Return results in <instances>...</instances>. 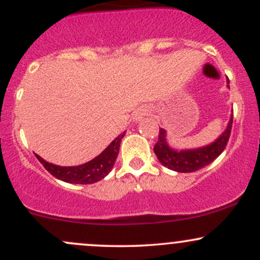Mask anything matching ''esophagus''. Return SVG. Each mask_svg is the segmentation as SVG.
Segmentation results:
<instances>
[{"mask_svg": "<svg viewBox=\"0 0 260 260\" xmlns=\"http://www.w3.org/2000/svg\"><path fill=\"white\" fill-rule=\"evenodd\" d=\"M145 115H147V111H145V110H143V109L137 110L136 113H134V120H136V121H139L140 118L144 117Z\"/></svg>", "mask_w": 260, "mask_h": 260, "instance_id": "esophagus-1", "label": "esophagus"}]
</instances>
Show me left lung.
Segmentation results:
<instances>
[{"label":"left lung","mask_w":260,"mask_h":260,"mask_svg":"<svg viewBox=\"0 0 260 260\" xmlns=\"http://www.w3.org/2000/svg\"><path fill=\"white\" fill-rule=\"evenodd\" d=\"M232 121L234 118L231 115L228 128L215 142L207 147L192 149V150L177 151L170 148L166 143V131L160 128L159 138H157L156 144L154 145V153L165 168L177 172H194L213 162L222 153L223 149L228 145L230 134H231Z\"/></svg>","instance_id":"obj_1"}]
</instances>
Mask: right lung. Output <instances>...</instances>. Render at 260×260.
<instances>
[{
	"label": "right lung",
	"mask_w": 260,
	"mask_h": 260,
	"mask_svg": "<svg viewBox=\"0 0 260 260\" xmlns=\"http://www.w3.org/2000/svg\"><path fill=\"white\" fill-rule=\"evenodd\" d=\"M126 132H123L117 137L111 144L107 147L105 150L100 155H98L95 159L89 161V162L83 164L79 166H71V168H66V166H57L53 164L47 162L43 157L37 155V159L43 164V166L47 171L51 174L53 177L58 178V180L68 182V183H76V184H90L95 182L103 180L105 176L109 175L111 171L115 161L117 159L118 150H120V143L122 138L124 137Z\"/></svg>",
	"instance_id": "obj_1"
}]
</instances>
